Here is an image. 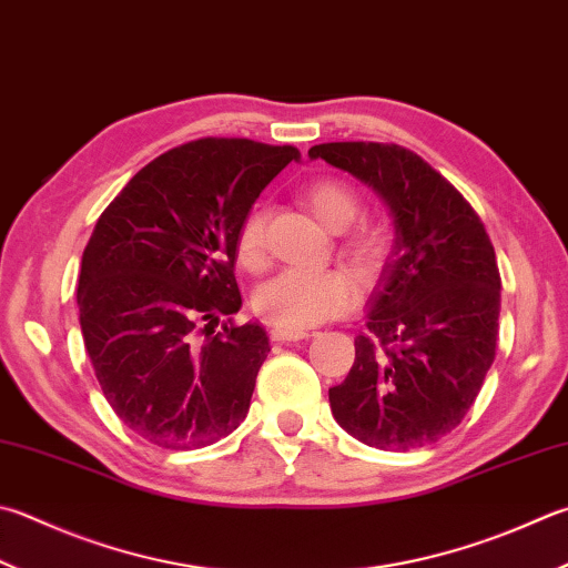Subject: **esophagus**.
Here are the masks:
<instances>
[{
    "mask_svg": "<svg viewBox=\"0 0 568 568\" xmlns=\"http://www.w3.org/2000/svg\"><path fill=\"white\" fill-rule=\"evenodd\" d=\"M272 341H282V344H286V341H298V338H306L308 331L304 328H284V326H274L270 331Z\"/></svg>",
    "mask_w": 568,
    "mask_h": 568,
    "instance_id": "1",
    "label": "esophagus"
}]
</instances>
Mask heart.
<instances>
[{
  "mask_svg": "<svg viewBox=\"0 0 568 568\" xmlns=\"http://www.w3.org/2000/svg\"><path fill=\"white\" fill-rule=\"evenodd\" d=\"M306 205L328 230H344L358 212V197L344 183L318 180L306 190ZM351 252L368 260L376 254V242L361 234L351 242ZM240 262L250 270L264 264V212L252 210L237 234ZM356 302V284L338 270L292 266L266 282L256 292V312L284 328H308L348 312Z\"/></svg>",
  "mask_w": 568,
  "mask_h": 568,
  "instance_id": "obj_1",
  "label": "heart"
}]
</instances>
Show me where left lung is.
Returning <instances> with one entry per match:
<instances>
[{
	"mask_svg": "<svg viewBox=\"0 0 568 568\" xmlns=\"http://www.w3.org/2000/svg\"><path fill=\"white\" fill-rule=\"evenodd\" d=\"M326 160L376 192L393 250L368 298L344 383L328 388L348 435L378 450H415L463 423L495 361L499 270L467 200L420 155L385 143H321Z\"/></svg>",
	"mask_w": 568,
	"mask_h": 568,
	"instance_id": "1",
	"label": "left lung"
}]
</instances>
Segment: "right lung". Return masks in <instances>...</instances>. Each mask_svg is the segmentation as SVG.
I'll return each mask as SVG.
<instances>
[{
    "instance_id": "right-lung-1",
    "label": "right lung",
    "mask_w": 568,
    "mask_h": 568,
    "mask_svg": "<svg viewBox=\"0 0 568 568\" xmlns=\"http://www.w3.org/2000/svg\"><path fill=\"white\" fill-rule=\"evenodd\" d=\"M298 158L292 145L200 138L155 158L95 222L83 250L79 314L105 400L168 450L217 443L247 417L266 331L240 312L237 234L256 197Z\"/></svg>"
}]
</instances>
